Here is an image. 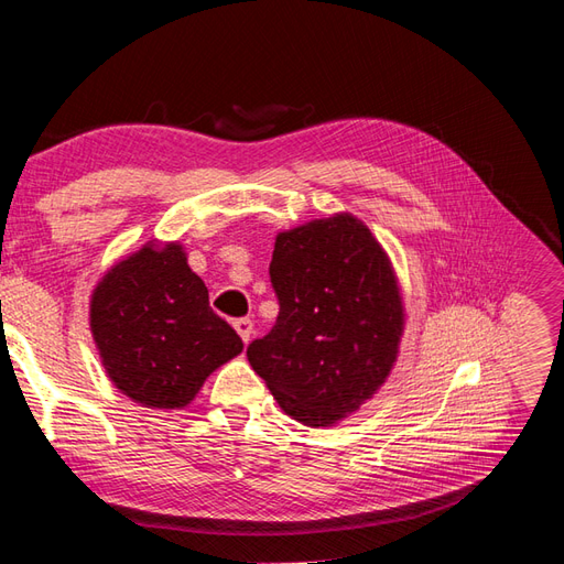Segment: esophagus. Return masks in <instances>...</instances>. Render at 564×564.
<instances>
[{
  "label": "esophagus",
  "mask_w": 564,
  "mask_h": 564,
  "mask_svg": "<svg viewBox=\"0 0 564 564\" xmlns=\"http://www.w3.org/2000/svg\"><path fill=\"white\" fill-rule=\"evenodd\" d=\"M234 326H236V330H238V336L248 343L250 338H252V330H254V326H252V319H248V316H240V319H236L234 322Z\"/></svg>",
  "instance_id": "34e87169"
}]
</instances>
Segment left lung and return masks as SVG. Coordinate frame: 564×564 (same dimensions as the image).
<instances>
[{
  "instance_id": "obj_1",
  "label": "left lung",
  "mask_w": 564,
  "mask_h": 564,
  "mask_svg": "<svg viewBox=\"0 0 564 564\" xmlns=\"http://www.w3.org/2000/svg\"><path fill=\"white\" fill-rule=\"evenodd\" d=\"M276 324L248 345L285 414L330 426L379 391L405 326L391 262L350 214L279 234L269 264Z\"/></svg>"
}]
</instances>
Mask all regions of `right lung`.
<instances>
[{
    "label": "right lung",
    "instance_id": "1",
    "mask_svg": "<svg viewBox=\"0 0 564 564\" xmlns=\"http://www.w3.org/2000/svg\"><path fill=\"white\" fill-rule=\"evenodd\" d=\"M90 328L113 386L144 408H185L242 352L178 242H150L109 269L93 293Z\"/></svg>",
    "mask_w": 564,
    "mask_h": 564
}]
</instances>
